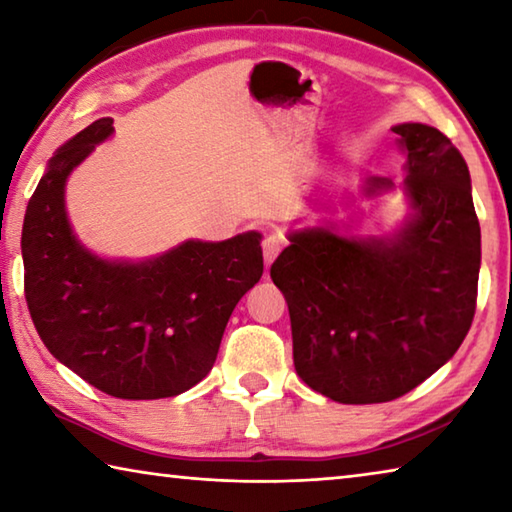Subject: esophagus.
Returning a JSON list of instances; mask_svg holds the SVG:
<instances>
[{
  "label": "esophagus",
  "instance_id": "34e87169",
  "mask_svg": "<svg viewBox=\"0 0 512 512\" xmlns=\"http://www.w3.org/2000/svg\"><path fill=\"white\" fill-rule=\"evenodd\" d=\"M262 246H264V262H266V266H271L273 259L282 253L284 237L282 235H266Z\"/></svg>",
  "mask_w": 512,
  "mask_h": 512
}]
</instances>
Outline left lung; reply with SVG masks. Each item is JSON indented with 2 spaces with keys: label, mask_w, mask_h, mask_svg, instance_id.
<instances>
[{
  "label": "left lung",
  "mask_w": 512,
  "mask_h": 512,
  "mask_svg": "<svg viewBox=\"0 0 512 512\" xmlns=\"http://www.w3.org/2000/svg\"><path fill=\"white\" fill-rule=\"evenodd\" d=\"M393 131L413 219L391 241L296 232L271 266L289 305L296 372L343 404L413 391L454 357L474 320L481 228L470 171L438 128ZM379 187L391 180L372 178L370 192Z\"/></svg>",
  "instance_id": "8db88e82"
}]
</instances>
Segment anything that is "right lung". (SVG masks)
Masks as SVG:
<instances>
[{"instance_id": "add662e5", "label": "right lung", "mask_w": 512, "mask_h": 512, "mask_svg": "<svg viewBox=\"0 0 512 512\" xmlns=\"http://www.w3.org/2000/svg\"><path fill=\"white\" fill-rule=\"evenodd\" d=\"M110 133L112 119H97L40 178L22 228L24 298L42 343L69 370L119 400H160L212 370L232 309L264 273L262 237L187 241L142 264L90 255L69 230L65 180Z\"/></svg>"}]
</instances>
